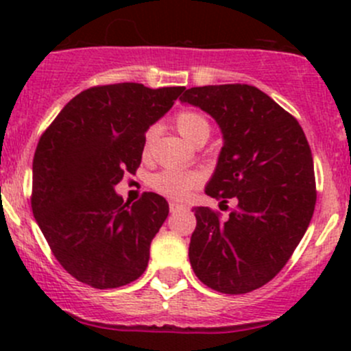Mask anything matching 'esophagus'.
<instances>
[{"mask_svg":"<svg viewBox=\"0 0 351 351\" xmlns=\"http://www.w3.org/2000/svg\"><path fill=\"white\" fill-rule=\"evenodd\" d=\"M182 208H185V205H183V204H176V202H169V210H171V212H178V210H182Z\"/></svg>","mask_w":351,"mask_h":351,"instance_id":"1","label":"esophagus"}]
</instances>
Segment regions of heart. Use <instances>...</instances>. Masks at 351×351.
<instances>
[{"label":"heart","instance_id":"heart-1","mask_svg":"<svg viewBox=\"0 0 351 351\" xmlns=\"http://www.w3.org/2000/svg\"><path fill=\"white\" fill-rule=\"evenodd\" d=\"M175 125L178 132L185 137L189 143L200 146L210 136V122L205 115L195 110H182L175 115ZM156 136H158V125L147 127L143 139V154L149 156ZM202 183V176L197 171H176V169H165L159 171L151 178V186L154 192L169 198H185Z\"/></svg>","mask_w":351,"mask_h":351}]
</instances>
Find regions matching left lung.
Here are the masks:
<instances>
[{
  "mask_svg": "<svg viewBox=\"0 0 351 351\" xmlns=\"http://www.w3.org/2000/svg\"><path fill=\"white\" fill-rule=\"evenodd\" d=\"M182 101L219 123L224 146L205 193L236 208L195 207L189 256L198 280L222 293H247L271 280L306 234L316 205L309 143L295 117L250 84L185 90Z\"/></svg>",
  "mask_w": 351,
  "mask_h": 351,
  "instance_id": "left-lung-1",
  "label": "left lung"
}]
</instances>
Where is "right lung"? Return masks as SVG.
I'll use <instances>...</instances> for the list:
<instances>
[{
    "label": "right lung",
    "instance_id": "add662e5",
    "mask_svg": "<svg viewBox=\"0 0 351 351\" xmlns=\"http://www.w3.org/2000/svg\"><path fill=\"white\" fill-rule=\"evenodd\" d=\"M183 86L117 83L81 91L38 139L32 210L52 254L76 280L117 289L137 280L168 217V202L144 192L132 205L113 186L136 173L143 139Z\"/></svg>",
    "mask_w": 351,
    "mask_h": 351
}]
</instances>
